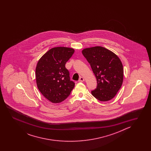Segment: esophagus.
I'll return each mask as SVG.
<instances>
[{"label":"esophagus","mask_w":151,"mask_h":151,"mask_svg":"<svg viewBox=\"0 0 151 151\" xmlns=\"http://www.w3.org/2000/svg\"><path fill=\"white\" fill-rule=\"evenodd\" d=\"M84 81V78H83V77H80V78L79 79V80H78V81H79V82H83Z\"/></svg>","instance_id":"1"}]
</instances>
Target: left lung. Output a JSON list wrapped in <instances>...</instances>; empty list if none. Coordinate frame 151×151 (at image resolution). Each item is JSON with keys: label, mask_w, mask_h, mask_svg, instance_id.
<instances>
[{"label": "left lung", "mask_w": 151, "mask_h": 151, "mask_svg": "<svg viewBox=\"0 0 151 151\" xmlns=\"http://www.w3.org/2000/svg\"><path fill=\"white\" fill-rule=\"evenodd\" d=\"M82 53L96 77L97 86L92 94L101 101L112 99L123 82V66L119 57L101 46L85 48Z\"/></svg>", "instance_id": "1"}]
</instances>
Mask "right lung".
Returning <instances> with one entry per match:
<instances>
[{
    "label": "right lung",
    "instance_id": "right-lung-1",
    "mask_svg": "<svg viewBox=\"0 0 151 151\" xmlns=\"http://www.w3.org/2000/svg\"><path fill=\"white\" fill-rule=\"evenodd\" d=\"M74 49L57 47L50 49L39 59L35 69L36 83L39 91L53 103L62 102L70 96L75 83L71 81L65 68L74 53Z\"/></svg>",
    "mask_w": 151,
    "mask_h": 151
}]
</instances>
